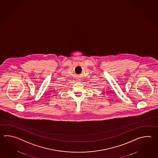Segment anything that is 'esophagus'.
<instances>
[{"label": "esophagus", "instance_id": "obj_1", "mask_svg": "<svg viewBox=\"0 0 158 158\" xmlns=\"http://www.w3.org/2000/svg\"><path fill=\"white\" fill-rule=\"evenodd\" d=\"M78 81H80L81 80H80V79H79V80H78Z\"/></svg>", "mask_w": 158, "mask_h": 158}]
</instances>
